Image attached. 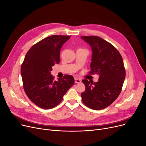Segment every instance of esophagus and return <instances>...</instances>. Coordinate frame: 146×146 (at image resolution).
Returning a JSON list of instances; mask_svg holds the SVG:
<instances>
[{"label": "esophagus", "instance_id": "1", "mask_svg": "<svg viewBox=\"0 0 146 146\" xmlns=\"http://www.w3.org/2000/svg\"><path fill=\"white\" fill-rule=\"evenodd\" d=\"M81 80H80V79H78V78H75V83H81Z\"/></svg>", "mask_w": 146, "mask_h": 146}]
</instances>
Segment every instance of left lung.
Here are the masks:
<instances>
[{"label": "left lung", "instance_id": "left-lung-1", "mask_svg": "<svg viewBox=\"0 0 146 146\" xmlns=\"http://www.w3.org/2000/svg\"><path fill=\"white\" fill-rule=\"evenodd\" d=\"M92 49L90 71L99 76L98 82L83 80L85 91L83 102L92 110H99L111 105L120 94L125 77L122 56L110 42L97 36H81Z\"/></svg>", "mask_w": 146, "mask_h": 146}]
</instances>
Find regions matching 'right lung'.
I'll return each instance as SVG.
<instances>
[{
  "label": "right lung",
  "mask_w": 146,
  "mask_h": 146,
  "mask_svg": "<svg viewBox=\"0 0 146 146\" xmlns=\"http://www.w3.org/2000/svg\"><path fill=\"white\" fill-rule=\"evenodd\" d=\"M70 38L52 35L43 39L30 48L22 64L24 91L30 100L41 108L50 109L58 105L74 84L72 76L65 75L55 81L50 74L52 66L60 63L61 47Z\"/></svg>",
  "instance_id": "1"
}]
</instances>
